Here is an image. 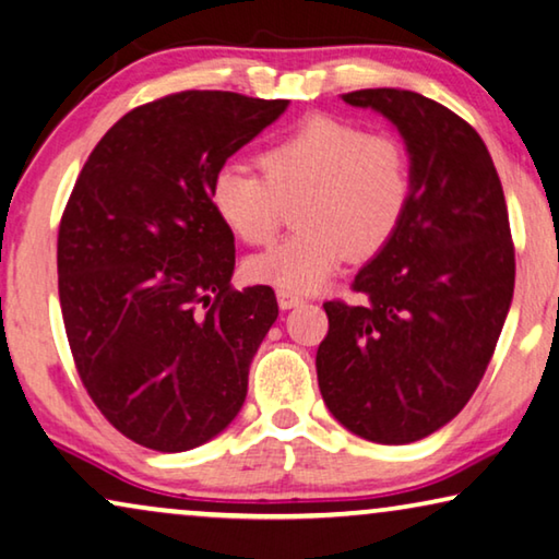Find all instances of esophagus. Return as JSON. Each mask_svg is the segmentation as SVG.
<instances>
[{
  "label": "esophagus",
  "mask_w": 559,
  "mask_h": 559,
  "mask_svg": "<svg viewBox=\"0 0 559 559\" xmlns=\"http://www.w3.org/2000/svg\"><path fill=\"white\" fill-rule=\"evenodd\" d=\"M304 304V296L301 294H294V290H286V288H278V306L283 311H288V308H296Z\"/></svg>",
  "instance_id": "1"
}]
</instances>
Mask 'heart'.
I'll return each instance as SVG.
<instances>
[{"label": "heart", "instance_id": "1", "mask_svg": "<svg viewBox=\"0 0 559 559\" xmlns=\"http://www.w3.org/2000/svg\"><path fill=\"white\" fill-rule=\"evenodd\" d=\"M260 173L223 165L211 203L246 246L276 238L286 211L301 228L271 251L246 261L253 281L308 294L323 286L348 255H379L409 213L414 175L402 138L369 132L359 122L313 115L258 155Z\"/></svg>", "mask_w": 559, "mask_h": 559}]
</instances>
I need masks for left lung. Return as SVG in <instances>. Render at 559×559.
Masks as SVG:
<instances>
[{
	"mask_svg": "<svg viewBox=\"0 0 559 559\" xmlns=\"http://www.w3.org/2000/svg\"><path fill=\"white\" fill-rule=\"evenodd\" d=\"M344 103L396 124L414 193L394 240L352 283L366 301L323 304L319 389L348 431L409 444L452 421L492 361L514 294L510 215L487 145L449 107L391 87Z\"/></svg>",
	"mask_w": 559,
	"mask_h": 559,
	"instance_id": "1",
	"label": "left lung"
}]
</instances>
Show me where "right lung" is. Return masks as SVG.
Returning <instances> with one entry per match:
<instances>
[{
	"mask_svg": "<svg viewBox=\"0 0 559 559\" xmlns=\"http://www.w3.org/2000/svg\"><path fill=\"white\" fill-rule=\"evenodd\" d=\"M286 107L165 95L122 115L78 175L57 236L62 321L90 399L135 444L200 447L246 402L278 304L271 286H230L236 243L211 182Z\"/></svg>",
	"mask_w": 559,
	"mask_h": 559,
	"instance_id": "right-lung-1",
	"label": "right lung"
}]
</instances>
